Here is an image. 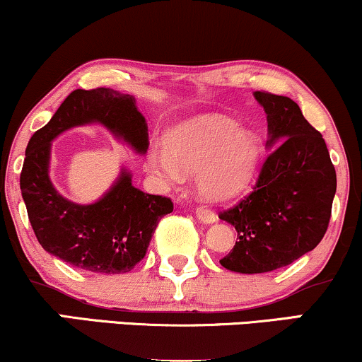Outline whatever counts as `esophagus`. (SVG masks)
<instances>
[{"mask_svg":"<svg viewBox=\"0 0 362 362\" xmlns=\"http://www.w3.org/2000/svg\"><path fill=\"white\" fill-rule=\"evenodd\" d=\"M195 216H197V219L204 224H212L217 221V216L207 207H199L197 211H195Z\"/></svg>","mask_w":362,"mask_h":362,"instance_id":"34e87169","label":"esophagus"}]
</instances>
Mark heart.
I'll list each match as a JSON object with an SVG mask.
<instances>
[{
    "instance_id": "heart-1",
    "label": "heart",
    "mask_w": 362,
    "mask_h": 362,
    "mask_svg": "<svg viewBox=\"0 0 362 362\" xmlns=\"http://www.w3.org/2000/svg\"><path fill=\"white\" fill-rule=\"evenodd\" d=\"M261 156V143L251 129L224 116H202L175 126L167 145L148 151V165L165 185H177L197 173V187L207 199L223 200L250 184Z\"/></svg>"
}]
</instances>
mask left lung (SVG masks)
Wrapping results in <instances>:
<instances>
[{"instance_id":"obj_1","label":"left lung","mask_w":362,"mask_h":362,"mask_svg":"<svg viewBox=\"0 0 362 362\" xmlns=\"http://www.w3.org/2000/svg\"><path fill=\"white\" fill-rule=\"evenodd\" d=\"M255 98L267 112L272 151L252 192L219 214L238 230L221 264L245 275L286 267L319 245L337 189L327 145L298 104L264 90Z\"/></svg>"}]
</instances>
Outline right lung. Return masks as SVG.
I'll return each instance as SVG.
<instances>
[{"label":"right lung","mask_w":362,"mask_h":362,"mask_svg":"<svg viewBox=\"0 0 362 362\" xmlns=\"http://www.w3.org/2000/svg\"><path fill=\"white\" fill-rule=\"evenodd\" d=\"M93 123L103 124L136 153H146L148 126L133 95L107 87L77 89L30 138L20 189L43 250L86 272L119 275L145 258L156 226L173 204L136 189L126 168L93 204H76L57 192L49 175L52 141L67 129Z\"/></svg>","instance_id":"1"}]
</instances>
